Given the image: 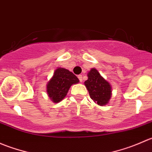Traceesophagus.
I'll use <instances>...</instances> for the list:
<instances>
[{
  "instance_id": "1",
  "label": "esophagus",
  "mask_w": 152,
  "mask_h": 152,
  "mask_svg": "<svg viewBox=\"0 0 152 152\" xmlns=\"http://www.w3.org/2000/svg\"><path fill=\"white\" fill-rule=\"evenodd\" d=\"M78 78H79V81H80L81 82L83 81V76H82V75H79V76H78Z\"/></svg>"
}]
</instances>
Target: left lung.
<instances>
[{
	"label": "left lung",
	"instance_id": "8db88e82",
	"mask_svg": "<svg viewBox=\"0 0 152 152\" xmlns=\"http://www.w3.org/2000/svg\"><path fill=\"white\" fill-rule=\"evenodd\" d=\"M88 79L85 82V85L89 91L90 98L99 105L107 104L111 98V86L100 75L96 69L90 70L88 74Z\"/></svg>",
	"mask_w": 152,
	"mask_h": 152
}]
</instances>
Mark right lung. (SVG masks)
Masks as SVG:
<instances>
[{"instance_id": "1", "label": "right lung", "mask_w": 152, "mask_h": 152, "mask_svg": "<svg viewBox=\"0 0 152 152\" xmlns=\"http://www.w3.org/2000/svg\"><path fill=\"white\" fill-rule=\"evenodd\" d=\"M79 82L72 72L65 68H57L48 83L47 93L54 103H58L66 96L70 86Z\"/></svg>"}]
</instances>
